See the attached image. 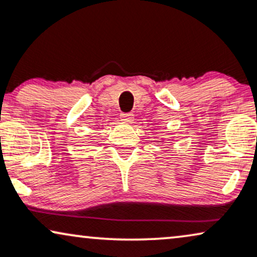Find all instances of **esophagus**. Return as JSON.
Instances as JSON below:
<instances>
[{"mask_svg":"<svg viewBox=\"0 0 257 257\" xmlns=\"http://www.w3.org/2000/svg\"><path fill=\"white\" fill-rule=\"evenodd\" d=\"M120 119L124 122L130 124V122L135 120V115H133V113H122V114H120Z\"/></svg>","mask_w":257,"mask_h":257,"instance_id":"1","label":"esophagus"}]
</instances>
